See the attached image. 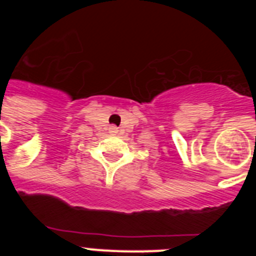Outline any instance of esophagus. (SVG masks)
Segmentation results:
<instances>
[{"mask_svg": "<svg viewBox=\"0 0 256 256\" xmlns=\"http://www.w3.org/2000/svg\"><path fill=\"white\" fill-rule=\"evenodd\" d=\"M110 132H112V133H118V132H119V130H118L116 126H110Z\"/></svg>", "mask_w": 256, "mask_h": 256, "instance_id": "1", "label": "esophagus"}]
</instances>
